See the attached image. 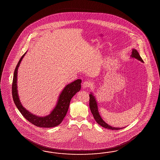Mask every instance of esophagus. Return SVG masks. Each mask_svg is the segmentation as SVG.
Returning a JSON list of instances; mask_svg holds the SVG:
<instances>
[{
    "instance_id": "34e87169",
    "label": "esophagus",
    "mask_w": 160,
    "mask_h": 160,
    "mask_svg": "<svg viewBox=\"0 0 160 160\" xmlns=\"http://www.w3.org/2000/svg\"><path fill=\"white\" fill-rule=\"evenodd\" d=\"M91 86V82L89 81H85L82 83V87L84 88H86L87 87H89Z\"/></svg>"
}]
</instances>
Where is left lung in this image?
I'll return each instance as SVG.
<instances>
[{"label": "left lung", "instance_id": "left-lung-1", "mask_svg": "<svg viewBox=\"0 0 160 160\" xmlns=\"http://www.w3.org/2000/svg\"><path fill=\"white\" fill-rule=\"evenodd\" d=\"M131 56L132 58H137V60H140L142 62H144L143 60L141 58L138 52L137 51V50H136V49H132ZM89 97H90L89 106H90V110H91V112L92 113V116L94 117V118L95 119L96 121L99 125L103 127L104 128H106L107 129H110V130H120V129L123 128H117V127H112V126H109L108 124H107L105 121H104V120L102 119V117L99 114V112L98 111V108H97V102H96L95 98L92 96V93L89 95Z\"/></svg>", "mask_w": 160, "mask_h": 160}]
</instances>
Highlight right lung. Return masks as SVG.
Listing matches in <instances>:
<instances>
[{
  "instance_id": "obj_1",
  "label": "right lung",
  "mask_w": 160,
  "mask_h": 160,
  "mask_svg": "<svg viewBox=\"0 0 160 160\" xmlns=\"http://www.w3.org/2000/svg\"><path fill=\"white\" fill-rule=\"evenodd\" d=\"M26 52L21 57L16 67L15 68L13 82H12V97L15 105L20 113L24 118L34 126L43 128H51L59 125L66 116L70 105V102L72 98L75 95L76 92L80 91L81 88V79H78L74 82L67 85L64 88L58 98V104L54 108L52 112L47 116L40 117L36 116L29 112L24 108L21 104L19 99L17 90V74L18 69L20 63Z\"/></svg>"
}]
</instances>
